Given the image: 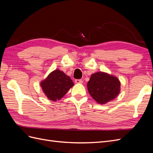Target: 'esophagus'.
I'll return each mask as SVG.
<instances>
[{
	"label": "esophagus",
	"mask_w": 153,
	"mask_h": 153,
	"mask_svg": "<svg viewBox=\"0 0 153 153\" xmlns=\"http://www.w3.org/2000/svg\"><path fill=\"white\" fill-rule=\"evenodd\" d=\"M75 82L76 83V84H82L83 80L82 79H76Z\"/></svg>",
	"instance_id": "obj_1"
}]
</instances>
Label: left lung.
I'll return each mask as SVG.
<instances>
[{"label": "left lung", "instance_id": "left-lung-1", "mask_svg": "<svg viewBox=\"0 0 153 153\" xmlns=\"http://www.w3.org/2000/svg\"><path fill=\"white\" fill-rule=\"evenodd\" d=\"M120 85V82L116 77L105 73L98 72L91 75L87 83V89L97 102L105 104L118 95Z\"/></svg>", "mask_w": 153, "mask_h": 153}]
</instances>
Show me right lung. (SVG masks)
Segmentation results:
<instances>
[{
    "label": "right lung",
    "mask_w": 153,
    "mask_h": 153,
    "mask_svg": "<svg viewBox=\"0 0 153 153\" xmlns=\"http://www.w3.org/2000/svg\"><path fill=\"white\" fill-rule=\"evenodd\" d=\"M73 85V82L70 77L59 69L51 73L41 83L45 95L52 101L61 99Z\"/></svg>",
    "instance_id": "right-lung-1"
}]
</instances>
